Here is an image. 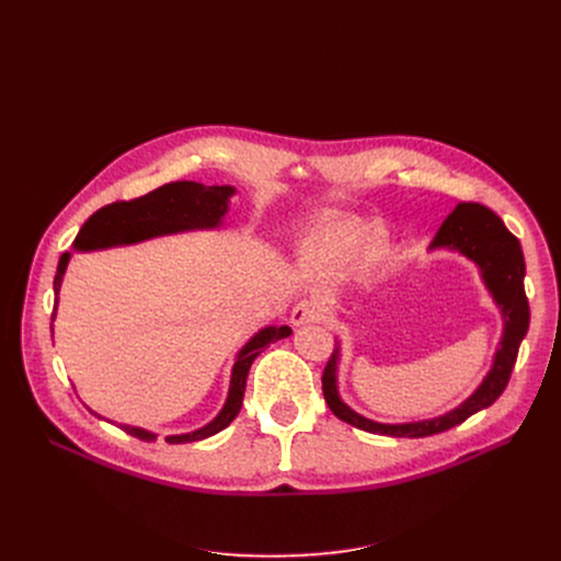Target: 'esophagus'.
<instances>
[{"label":"esophagus","mask_w":561,"mask_h":561,"mask_svg":"<svg viewBox=\"0 0 561 561\" xmlns=\"http://www.w3.org/2000/svg\"><path fill=\"white\" fill-rule=\"evenodd\" d=\"M316 320H320V309H318V305L311 302V300H300L296 307H293V311H290V322H293V325H296V328L309 325V322H316Z\"/></svg>","instance_id":"34e87169"}]
</instances>
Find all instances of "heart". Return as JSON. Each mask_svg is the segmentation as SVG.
<instances>
[{
	"label": "heart",
	"mask_w": 561,
	"mask_h": 561,
	"mask_svg": "<svg viewBox=\"0 0 561 561\" xmlns=\"http://www.w3.org/2000/svg\"><path fill=\"white\" fill-rule=\"evenodd\" d=\"M364 227L352 220H330L316 227L305 241L307 259L328 273H347L350 265L359 261L362 268H370L387 254L389 243L381 229H370L365 239Z\"/></svg>",
	"instance_id": "obj_1"
}]
</instances>
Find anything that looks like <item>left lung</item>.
Instances as JSON below:
<instances>
[{"mask_svg":"<svg viewBox=\"0 0 561 561\" xmlns=\"http://www.w3.org/2000/svg\"><path fill=\"white\" fill-rule=\"evenodd\" d=\"M430 248L457 250L480 265L482 279L491 290V296L505 320V332H503V339H500L493 366L486 373L480 389L466 402H461L457 409L448 411V414L432 421L387 425V423H375L359 416L357 411H352L339 398V391H336L339 347H336L325 366V373H322V396H325V402L330 404L332 414L352 427H359L373 434L400 436V438H421V436L446 432L463 423L473 414H478V411L491 407L500 396H503L507 381L512 377L520 341L525 339L529 328V305H527L525 286H523L525 259H523L518 239L503 225V220H500L491 209H486V206L476 202H461L457 204V209L444 220V225L438 227Z\"/></svg>","mask_w":561,"mask_h":561,"instance_id":"left-lung-1","label":"left lung"}]
</instances>
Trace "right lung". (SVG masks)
Segmentation results:
<instances>
[{
    "label": "right lung",
    "instance_id": "obj_1",
    "mask_svg": "<svg viewBox=\"0 0 561 561\" xmlns=\"http://www.w3.org/2000/svg\"><path fill=\"white\" fill-rule=\"evenodd\" d=\"M231 195H233L231 186H204L195 182L163 184L161 188L147 193L142 197L102 206L100 211H95L83 222L81 231L75 239V248L100 250L111 245H129V243L154 239V236L174 233V231L218 227L222 216L227 214V202ZM68 261H70V252L61 254V259H58V268L54 277L56 296H58V288H61ZM288 334H290V328L286 325L265 328L259 334H254L245 343V347L239 352V357H236V364L231 370L229 396L220 414L202 430H195L191 434L165 436L168 444H191V440L214 436L220 430H225L236 416H239L243 393H245V379L252 362L261 355L263 347H268L279 339H286ZM121 427L140 440L157 438V434L140 427H129V425H121Z\"/></svg>",
    "mask_w": 561,
    "mask_h": 561
}]
</instances>
